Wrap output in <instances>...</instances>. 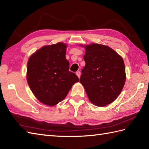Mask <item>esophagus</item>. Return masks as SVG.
Wrapping results in <instances>:
<instances>
[{
  "instance_id": "esophagus-1",
  "label": "esophagus",
  "mask_w": 149,
  "mask_h": 149,
  "mask_svg": "<svg viewBox=\"0 0 149 149\" xmlns=\"http://www.w3.org/2000/svg\"><path fill=\"white\" fill-rule=\"evenodd\" d=\"M75 74H76L77 76L79 78H80V77H81V72H80V71L76 72V73H75Z\"/></svg>"
}]
</instances>
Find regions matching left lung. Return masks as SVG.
Segmentation results:
<instances>
[{
	"label": "left lung",
	"instance_id": "left-lung-1",
	"mask_svg": "<svg viewBox=\"0 0 149 149\" xmlns=\"http://www.w3.org/2000/svg\"><path fill=\"white\" fill-rule=\"evenodd\" d=\"M84 47L86 65L82 69L80 83L91 103L97 106H106L118 97L124 86V62L107 46L93 43Z\"/></svg>",
	"mask_w": 149,
	"mask_h": 149
}]
</instances>
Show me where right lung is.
Instances as JSON below:
<instances>
[{
	"mask_svg": "<svg viewBox=\"0 0 149 149\" xmlns=\"http://www.w3.org/2000/svg\"><path fill=\"white\" fill-rule=\"evenodd\" d=\"M66 47L63 43L44 46L31 55L27 63L28 84L37 99L49 106L62 101L79 81L77 75L69 71Z\"/></svg>",
	"mask_w": 149,
	"mask_h": 149,
	"instance_id": "1",
	"label": "right lung"
}]
</instances>
